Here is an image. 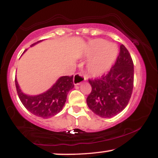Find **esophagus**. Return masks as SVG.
Listing matches in <instances>:
<instances>
[{"label":"esophagus","mask_w":158,"mask_h":158,"mask_svg":"<svg viewBox=\"0 0 158 158\" xmlns=\"http://www.w3.org/2000/svg\"><path fill=\"white\" fill-rule=\"evenodd\" d=\"M85 80V77L80 73H77L74 75L73 77V85H79Z\"/></svg>","instance_id":"1"}]
</instances>
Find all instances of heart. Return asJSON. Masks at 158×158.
Returning <instances> with one entry per match:
<instances>
[{
	"instance_id": "b5f03b06",
	"label": "heart",
	"mask_w": 158,
	"mask_h": 158,
	"mask_svg": "<svg viewBox=\"0 0 158 158\" xmlns=\"http://www.w3.org/2000/svg\"><path fill=\"white\" fill-rule=\"evenodd\" d=\"M118 54L116 44H107L105 40L97 39L90 41L86 50V56L93 58L87 64V70L93 77H99L109 70Z\"/></svg>"
}]
</instances>
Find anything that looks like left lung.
Wrapping results in <instances>:
<instances>
[{
    "label": "left lung",
    "instance_id": "8db88e82",
    "mask_svg": "<svg viewBox=\"0 0 158 158\" xmlns=\"http://www.w3.org/2000/svg\"><path fill=\"white\" fill-rule=\"evenodd\" d=\"M89 83L92 90L87 104L94 114L110 118L125 109L133 90L134 64L124 45H120L119 55L110 71Z\"/></svg>",
    "mask_w": 158,
    "mask_h": 158
}]
</instances>
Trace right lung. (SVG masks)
<instances>
[{
  "instance_id": "right-lung-1",
  "label": "right lung",
  "mask_w": 158,
  "mask_h": 158,
  "mask_svg": "<svg viewBox=\"0 0 158 158\" xmlns=\"http://www.w3.org/2000/svg\"><path fill=\"white\" fill-rule=\"evenodd\" d=\"M41 41H42L32 44L31 47L35 46ZM25 51H27V50ZM73 79V76L59 77L51 88L38 95H29L23 93L20 88L16 77L15 86L18 95L23 106L34 115L48 119L56 115L62 110L69 91L74 87Z\"/></svg>"
}]
</instances>
